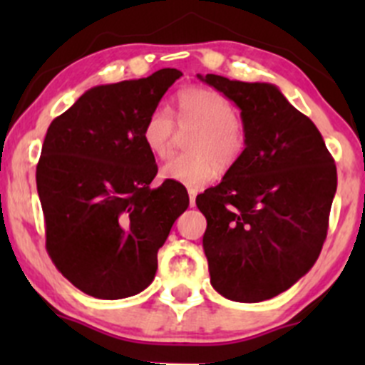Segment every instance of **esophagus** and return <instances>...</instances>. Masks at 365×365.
Segmentation results:
<instances>
[{
    "label": "esophagus",
    "mask_w": 365,
    "mask_h": 365,
    "mask_svg": "<svg viewBox=\"0 0 365 365\" xmlns=\"http://www.w3.org/2000/svg\"><path fill=\"white\" fill-rule=\"evenodd\" d=\"M196 196H197V190L196 189H189V200H190V206L196 205Z\"/></svg>",
    "instance_id": "esophagus-1"
}]
</instances>
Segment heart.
Here are the masks:
<instances>
[{
  "label": "heart",
  "mask_w": 365,
  "mask_h": 365,
  "mask_svg": "<svg viewBox=\"0 0 365 365\" xmlns=\"http://www.w3.org/2000/svg\"><path fill=\"white\" fill-rule=\"evenodd\" d=\"M176 121L180 127H194L187 150L160 168V176L187 187L212 182L219 165L231 168L245 146V135L237 123V109L219 91L208 88H185L176 97ZM175 123L168 109L157 108L143 125V143L157 159H164L171 148Z\"/></svg>",
  "instance_id": "heart-1"
}]
</instances>
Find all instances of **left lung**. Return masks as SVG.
<instances>
[{"mask_svg":"<svg viewBox=\"0 0 365 365\" xmlns=\"http://www.w3.org/2000/svg\"><path fill=\"white\" fill-rule=\"evenodd\" d=\"M240 108L245 150L196 197L206 217L210 282L235 302H263L304 277L322 252L337 169L322 134L277 86L197 76Z\"/></svg>","mask_w":365,"mask_h":365,"instance_id":"left-lung-1","label":"left lung"}]
</instances>
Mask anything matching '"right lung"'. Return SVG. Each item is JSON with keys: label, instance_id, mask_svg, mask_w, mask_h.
<instances>
[{"label": "right lung", "instance_id": "1", "mask_svg": "<svg viewBox=\"0 0 365 365\" xmlns=\"http://www.w3.org/2000/svg\"><path fill=\"white\" fill-rule=\"evenodd\" d=\"M176 68L88 90L47 128L36 164L46 249L77 289L104 300L152 284L157 252L189 206L182 183L152 189L155 157L143 125Z\"/></svg>", "mask_w": 365, "mask_h": 365}]
</instances>
